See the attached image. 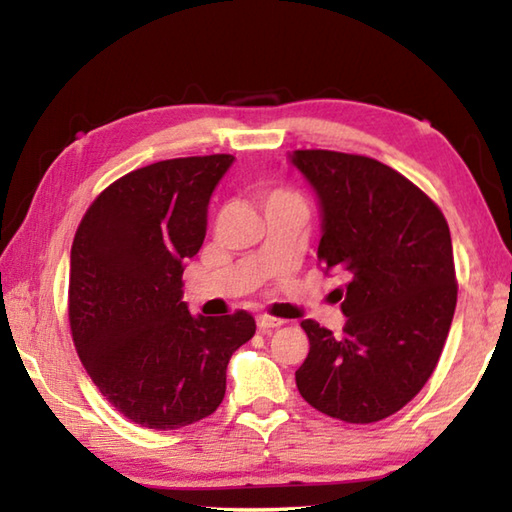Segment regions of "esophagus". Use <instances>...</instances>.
<instances>
[{"label":"esophagus","instance_id":"esophagus-1","mask_svg":"<svg viewBox=\"0 0 512 512\" xmlns=\"http://www.w3.org/2000/svg\"><path fill=\"white\" fill-rule=\"evenodd\" d=\"M282 325H284V320H280V318H273V316H266V314L257 316L259 332H271V329H277V327H282Z\"/></svg>","mask_w":512,"mask_h":512}]
</instances>
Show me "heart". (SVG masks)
Returning a JSON list of instances; mask_svg holds the SVG:
<instances>
[{"mask_svg":"<svg viewBox=\"0 0 512 512\" xmlns=\"http://www.w3.org/2000/svg\"><path fill=\"white\" fill-rule=\"evenodd\" d=\"M291 198H298L296 194L291 192V189L275 187V189H271V192L266 194V203H275V201H291Z\"/></svg>","mask_w":512,"mask_h":512,"instance_id":"obj_1","label":"heart"}]
</instances>
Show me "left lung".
Wrapping results in <instances>:
<instances>
[{
  "instance_id": "obj_1",
  "label": "left lung",
  "mask_w": 512,
  "mask_h": 512,
  "mask_svg": "<svg viewBox=\"0 0 512 512\" xmlns=\"http://www.w3.org/2000/svg\"><path fill=\"white\" fill-rule=\"evenodd\" d=\"M323 207L318 264L343 273L341 336L302 320L309 354L296 370L305 402L329 418L370 424L422 391L452 327L458 282L440 207L400 171L366 155H291Z\"/></svg>"
}]
</instances>
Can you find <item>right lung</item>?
<instances>
[{
    "mask_svg": "<svg viewBox=\"0 0 512 512\" xmlns=\"http://www.w3.org/2000/svg\"><path fill=\"white\" fill-rule=\"evenodd\" d=\"M232 155L153 162L108 185L79 223L69 262L74 348L101 395L146 429L212 415L255 318L189 314L185 259L203 246L207 203Z\"/></svg>",
    "mask_w": 512,
    "mask_h": 512,
    "instance_id": "add662e5",
    "label": "right lung"
}]
</instances>
